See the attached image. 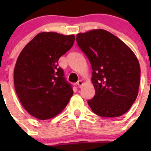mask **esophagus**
Returning <instances> with one entry per match:
<instances>
[{"mask_svg":"<svg viewBox=\"0 0 151 151\" xmlns=\"http://www.w3.org/2000/svg\"><path fill=\"white\" fill-rule=\"evenodd\" d=\"M83 85V80H79V81L77 83V85H78V86L80 87V88H81L82 85Z\"/></svg>","mask_w":151,"mask_h":151,"instance_id":"esophagus-1","label":"esophagus"}]
</instances>
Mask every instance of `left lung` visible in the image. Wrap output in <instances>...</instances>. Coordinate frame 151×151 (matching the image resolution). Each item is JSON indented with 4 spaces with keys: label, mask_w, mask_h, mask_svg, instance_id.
I'll return each mask as SVG.
<instances>
[{
    "label": "left lung",
    "mask_w": 151,
    "mask_h": 151,
    "mask_svg": "<svg viewBox=\"0 0 151 151\" xmlns=\"http://www.w3.org/2000/svg\"><path fill=\"white\" fill-rule=\"evenodd\" d=\"M77 43L91 64L96 91L88 104L104 118L126 113L136 100L140 66L134 53L117 36L102 29L77 34Z\"/></svg>",
    "instance_id": "obj_1"
}]
</instances>
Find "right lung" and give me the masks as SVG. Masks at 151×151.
I'll return each mask as SVG.
<instances>
[{
  "label": "right lung",
  "mask_w": 151,
  "mask_h": 151,
  "mask_svg": "<svg viewBox=\"0 0 151 151\" xmlns=\"http://www.w3.org/2000/svg\"><path fill=\"white\" fill-rule=\"evenodd\" d=\"M74 39V35L42 32L18 56L14 71V88L21 104L32 116L39 120L53 118L72 96V87L58 62L71 48Z\"/></svg>",
  "instance_id": "obj_1"
}]
</instances>
